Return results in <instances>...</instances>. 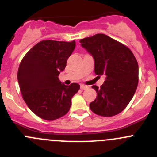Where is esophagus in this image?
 <instances>
[{
	"mask_svg": "<svg viewBox=\"0 0 157 157\" xmlns=\"http://www.w3.org/2000/svg\"><path fill=\"white\" fill-rule=\"evenodd\" d=\"M88 87L89 86H86V85H84V84L80 85V89H81V90H86V89H87Z\"/></svg>",
	"mask_w": 157,
	"mask_h": 157,
	"instance_id": "obj_1",
	"label": "esophagus"
}]
</instances>
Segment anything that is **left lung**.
I'll use <instances>...</instances> for the list:
<instances>
[{
	"label": "left lung",
	"mask_w": 157,
	"mask_h": 157,
	"mask_svg": "<svg viewBox=\"0 0 157 157\" xmlns=\"http://www.w3.org/2000/svg\"><path fill=\"white\" fill-rule=\"evenodd\" d=\"M81 46L93 56L96 75H105L90 108L96 115L111 117L122 112L134 96L138 83V64L128 47L105 34L80 39Z\"/></svg>",
	"instance_id": "obj_1"
}]
</instances>
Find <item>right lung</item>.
<instances>
[{"label":"right lung","mask_w":157,"mask_h":157,"mask_svg":"<svg viewBox=\"0 0 157 157\" xmlns=\"http://www.w3.org/2000/svg\"><path fill=\"white\" fill-rule=\"evenodd\" d=\"M76 46L75 41L44 40L36 44L20 62L17 80L23 99L39 118L55 120L68 112L80 85L66 86L58 79Z\"/></svg>","instance_id":"right-lung-1"}]
</instances>
